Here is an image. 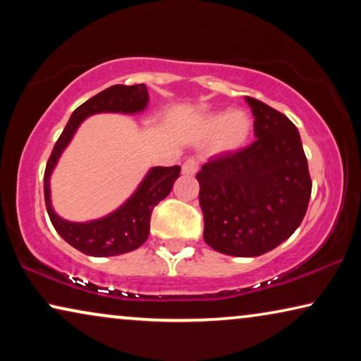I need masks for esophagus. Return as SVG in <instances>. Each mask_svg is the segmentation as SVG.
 <instances>
[{"mask_svg":"<svg viewBox=\"0 0 361 361\" xmlns=\"http://www.w3.org/2000/svg\"><path fill=\"white\" fill-rule=\"evenodd\" d=\"M197 169H199V161L195 157H189L184 164H182V174L185 176H194Z\"/></svg>","mask_w":361,"mask_h":361,"instance_id":"obj_1","label":"esophagus"}]
</instances>
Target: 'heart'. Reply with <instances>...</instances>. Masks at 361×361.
<instances>
[{"mask_svg": "<svg viewBox=\"0 0 361 361\" xmlns=\"http://www.w3.org/2000/svg\"><path fill=\"white\" fill-rule=\"evenodd\" d=\"M210 130L221 131V147L236 149L250 135V120L245 113L233 111L230 115H216L209 120Z\"/></svg>", "mask_w": 361, "mask_h": 361, "instance_id": "b5f03b06", "label": "heart"}]
</instances>
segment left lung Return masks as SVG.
Listing matches in <instances>:
<instances>
[{
  "instance_id": "8db88e82",
  "label": "left lung",
  "mask_w": 361,
  "mask_h": 361,
  "mask_svg": "<svg viewBox=\"0 0 361 361\" xmlns=\"http://www.w3.org/2000/svg\"><path fill=\"white\" fill-rule=\"evenodd\" d=\"M255 116L251 145L212 156L197 172L204 240L231 256H259L298 230L312 180L298 128L283 113L246 97Z\"/></svg>"
}]
</instances>
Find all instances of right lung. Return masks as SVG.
Listing matches in <instances>:
<instances>
[{
	"label": "right lung",
	"instance_id": "add662e5",
	"mask_svg": "<svg viewBox=\"0 0 361 361\" xmlns=\"http://www.w3.org/2000/svg\"><path fill=\"white\" fill-rule=\"evenodd\" d=\"M147 103V88L145 83L140 85H113L106 90L97 93L90 100L82 103L72 113L71 120L63 128L62 135L54 146L49 157L46 172H44V200L54 228L68 245L88 256H116L140 248L149 236L152 209L164 200L172 185L180 174L179 166L154 167L142 180L140 189L115 214L102 220L88 224H72L54 214L49 195V177L63 147L72 140L73 133L83 118L102 111L136 113L141 111Z\"/></svg>",
	"mask_w": 361,
	"mask_h": 361
}]
</instances>
